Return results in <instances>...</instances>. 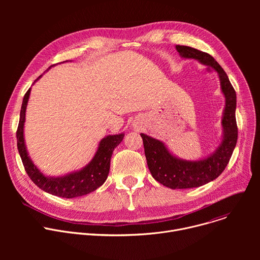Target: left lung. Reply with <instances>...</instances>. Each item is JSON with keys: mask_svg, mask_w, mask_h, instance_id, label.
<instances>
[{"mask_svg": "<svg viewBox=\"0 0 260 260\" xmlns=\"http://www.w3.org/2000/svg\"><path fill=\"white\" fill-rule=\"evenodd\" d=\"M182 57L194 58L212 67L219 75L221 90L225 95V109L222 126L223 140L213 155L198 161L182 160L173 156L165 144L145 134H141L147 165L152 177L164 186L172 189L200 187L220 176L230 162L238 141L236 120L237 95L226 73L210 54L189 46H176Z\"/></svg>", "mask_w": 260, "mask_h": 260, "instance_id": "1", "label": "left lung"}]
</instances>
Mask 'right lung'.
Wrapping results in <instances>:
<instances>
[{"label": "right lung", "instance_id": "1", "mask_svg": "<svg viewBox=\"0 0 260 260\" xmlns=\"http://www.w3.org/2000/svg\"><path fill=\"white\" fill-rule=\"evenodd\" d=\"M41 76L37 78V80ZM29 92L30 88H28L23 96L19 123L16 131L17 149L26 174L39 188L59 198L73 199L94 191L96 188L102 186L106 181L110 170L111 156L113 154L114 148H116L117 145H119V143L122 141L124 134L108 136L104 138L100 142L99 149L92 160L81 171L72 173L64 177H46L37 169V167L29 159L24 145L23 124L25 120V109Z\"/></svg>", "mask_w": 260, "mask_h": 260}]
</instances>
